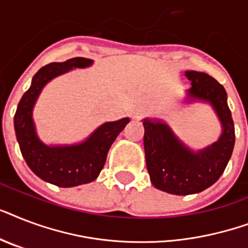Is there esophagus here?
I'll return each mask as SVG.
<instances>
[{"label": "esophagus", "mask_w": 248, "mask_h": 248, "mask_svg": "<svg viewBox=\"0 0 248 248\" xmlns=\"http://www.w3.org/2000/svg\"><path fill=\"white\" fill-rule=\"evenodd\" d=\"M144 113H145V108L144 107H136V108H134L131 110V117L134 120H139Z\"/></svg>", "instance_id": "1"}]
</instances>
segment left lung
Masks as SVG:
<instances>
[{"label":"left lung","mask_w":248,"mask_h":248,"mask_svg":"<svg viewBox=\"0 0 248 248\" xmlns=\"http://www.w3.org/2000/svg\"><path fill=\"white\" fill-rule=\"evenodd\" d=\"M185 77L192 83L185 103L210 104L221 124V135L211 145L194 151L162 120L144 118V151L152 184L176 196L200 193L216 183L231 159L235 141L225 89L203 72L186 71Z\"/></svg>","instance_id":"obj_1"}]
</instances>
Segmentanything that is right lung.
Masks as SVG:
<instances>
[{
	"instance_id": "add662e5",
	"label": "right lung",
	"mask_w": 248,
	"mask_h": 248,
	"mask_svg": "<svg viewBox=\"0 0 248 248\" xmlns=\"http://www.w3.org/2000/svg\"><path fill=\"white\" fill-rule=\"evenodd\" d=\"M93 63V60L86 58H72L63 63H50L41 68L19 101L14 117L16 140L28 167L40 179L60 188H72L95 180L104 167L109 148L130 122L128 117L105 122L77 144L48 145L38 138L33 108L42 89L58 76L76 68H87Z\"/></svg>"
}]
</instances>
